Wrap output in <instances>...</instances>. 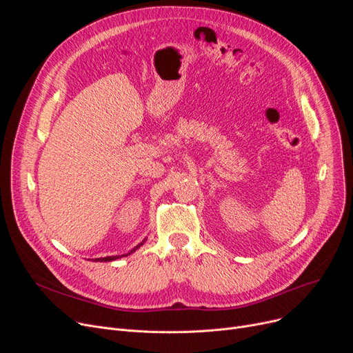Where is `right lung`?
<instances>
[{"mask_svg":"<svg viewBox=\"0 0 353 353\" xmlns=\"http://www.w3.org/2000/svg\"><path fill=\"white\" fill-rule=\"evenodd\" d=\"M144 243V240H143V242L140 243V245H137L133 250H130L127 254H119V256H105V257H100V259H96V261L97 262H111V261H116V259H120V257H123V256H128V254H132L133 252H136L141 245Z\"/></svg>","mask_w":353,"mask_h":353,"instance_id":"right-lung-1","label":"right lung"}]
</instances>
